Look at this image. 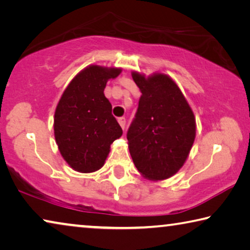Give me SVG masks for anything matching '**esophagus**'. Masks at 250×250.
I'll return each instance as SVG.
<instances>
[{
	"instance_id": "obj_1",
	"label": "esophagus",
	"mask_w": 250,
	"mask_h": 250,
	"mask_svg": "<svg viewBox=\"0 0 250 250\" xmlns=\"http://www.w3.org/2000/svg\"><path fill=\"white\" fill-rule=\"evenodd\" d=\"M118 121H119V125H121V128L125 130V117L119 118V119H118Z\"/></svg>"
}]
</instances>
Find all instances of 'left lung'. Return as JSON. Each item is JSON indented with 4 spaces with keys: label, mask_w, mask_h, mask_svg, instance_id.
Listing matches in <instances>:
<instances>
[{
    "label": "left lung",
    "mask_w": 250,
    "mask_h": 250,
    "mask_svg": "<svg viewBox=\"0 0 250 250\" xmlns=\"http://www.w3.org/2000/svg\"><path fill=\"white\" fill-rule=\"evenodd\" d=\"M132 78L142 96L126 132L130 154L146 178L167 179L187 159L196 137L195 116L168 75L146 79L133 72Z\"/></svg>",
    "instance_id": "left-lung-1"
}]
</instances>
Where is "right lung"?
<instances>
[{
    "mask_svg": "<svg viewBox=\"0 0 250 250\" xmlns=\"http://www.w3.org/2000/svg\"><path fill=\"white\" fill-rule=\"evenodd\" d=\"M121 69L91 65L81 71L63 92L54 114V137L59 150L71 168L93 172L104 165L110 145L122 136L104 97L109 79Z\"/></svg>",
    "mask_w": 250,
    "mask_h": 250,
    "instance_id": "obj_1",
    "label": "right lung"
}]
</instances>
